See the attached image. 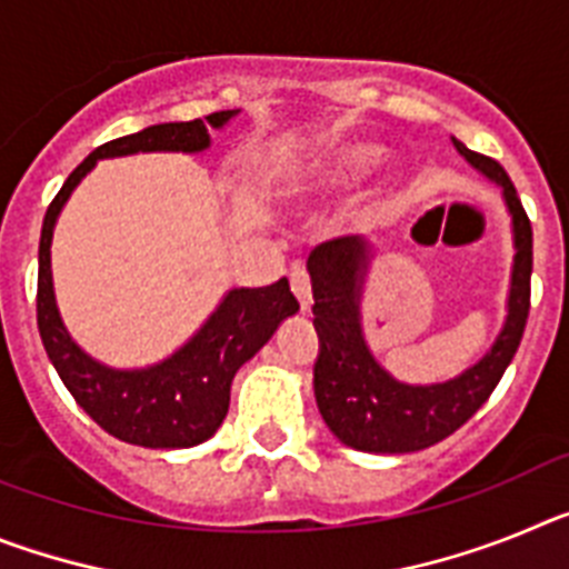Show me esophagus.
<instances>
[{"label":"esophagus","mask_w":569,"mask_h":569,"mask_svg":"<svg viewBox=\"0 0 569 569\" xmlns=\"http://www.w3.org/2000/svg\"><path fill=\"white\" fill-rule=\"evenodd\" d=\"M290 288H293L301 310H310V305H313V290H310V273L301 268V264H296V268L290 270Z\"/></svg>","instance_id":"1"}]
</instances>
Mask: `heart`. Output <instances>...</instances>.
<instances>
[{"label":"heart","mask_w":569,"mask_h":569,"mask_svg":"<svg viewBox=\"0 0 569 569\" xmlns=\"http://www.w3.org/2000/svg\"><path fill=\"white\" fill-rule=\"evenodd\" d=\"M379 156L381 148H376V144H345V148L333 150L325 162V179L330 184H341V188L353 184L379 162Z\"/></svg>","instance_id":"b5f03b06"}]
</instances>
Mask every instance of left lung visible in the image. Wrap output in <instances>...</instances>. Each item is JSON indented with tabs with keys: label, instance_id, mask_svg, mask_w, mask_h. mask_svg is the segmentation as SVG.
I'll return each instance as SVG.
<instances>
[{
	"label": "left lung",
	"instance_id": "obj_1",
	"mask_svg": "<svg viewBox=\"0 0 569 569\" xmlns=\"http://www.w3.org/2000/svg\"><path fill=\"white\" fill-rule=\"evenodd\" d=\"M456 150L472 168L501 188L512 219V273L507 319L492 347L470 370L439 385H407L376 361L361 330L370 244L359 236L325 241L310 253L313 325L319 359L313 367L316 405L325 425L341 445L365 453H416L456 433L496 390L525 336L530 313L532 228L510 176L496 159L481 156L453 139Z\"/></svg>",
	"mask_w": 569,
	"mask_h": 569
}]
</instances>
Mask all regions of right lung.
Segmentation results:
<instances>
[{"instance_id":"add662e5","label":"right lung","mask_w":569,"mask_h":569,"mask_svg":"<svg viewBox=\"0 0 569 569\" xmlns=\"http://www.w3.org/2000/svg\"><path fill=\"white\" fill-rule=\"evenodd\" d=\"M239 110H219L193 122L150 124L139 133L102 144L68 176L50 202L39 239L37 325L48 359L90 419L128 445L150 450H176L208 441L219 430L230 407V385L248 359L268 345L281 321L299 310L288 279L270 288H233L210 313L193 339L159 365L139 370H116L88 356L68 328L53 296L50 241L64 202L99 159L130 153H202L210 148V130L224 128Z\"/></svg>"}]
</instances>
